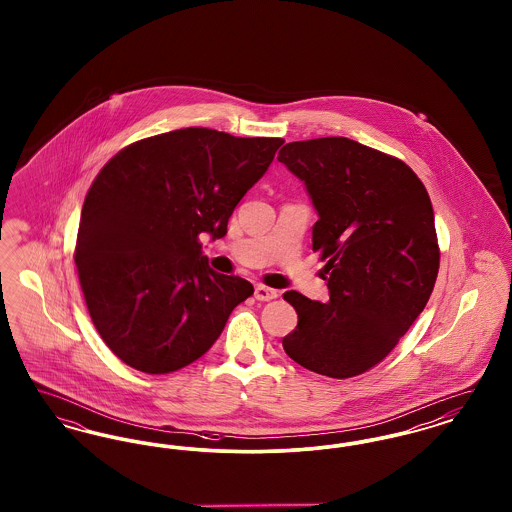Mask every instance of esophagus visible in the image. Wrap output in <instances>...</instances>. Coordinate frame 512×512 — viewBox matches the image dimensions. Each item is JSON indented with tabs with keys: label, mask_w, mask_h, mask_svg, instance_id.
Here are the masks:
<instances>
[{
	"label": "esophagus",
	"mask_w": 512,
	"mask_h": 512,
	"mask_svg": "<svg viewBox=\"0 0 512 512\" xmlns=\"http://www.w3.org/2000/svg\"><path fill=\"white\" fill-rule=\"evenodd\" d=\"M276 297H278V292L272 290V288L263 286V284H259V286L255 288V299H259V301H270V299H276Z\"/></svg>",
	"instance_id": "1"
}]
</instances>
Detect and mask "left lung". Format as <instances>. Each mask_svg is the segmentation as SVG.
<instances>
[{
	"label": "left lung",
	"mask_w": 512,
	"mask_h": 512,
	"mask_svg": "<svg viewBox=\"0 0 512 512\" xmlns=\"http://www.w3.org/2000/svg\"><path fill=\"white\" fill-rule=\"evenodd\" d=\"M278 161L305 184L317 211L313 251L326 261L330 295L320 303L284 293L297 311L284 351L322 376L363 374L397 345L434 290L430 195L403 161L341 136L286 144Z\"/></svg>",
	"instance_id": "obj_1"
}]
</instances>
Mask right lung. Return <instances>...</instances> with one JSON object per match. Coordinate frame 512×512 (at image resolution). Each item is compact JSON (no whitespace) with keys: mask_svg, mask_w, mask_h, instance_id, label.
Wrapping results in <instances>:
<instances>
[{"mask_svg":"<svg viewBox=\"0 0 512 512\" xmlns=\"http://www.w3.org/2000/svg\"><path fill=\"white\" fill-rule=\"evenodd\" d=\"M282 138L190 126L124 147L84 199L74 263L107 347L147 374L205 355L253 286L209 267L201 238L267 172Z\"/></svg>","mask_w":512,"mask_h":512,"instance_id":"add662e5","label":"right lung"}]
</instances>
